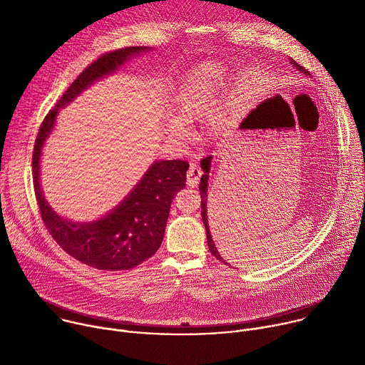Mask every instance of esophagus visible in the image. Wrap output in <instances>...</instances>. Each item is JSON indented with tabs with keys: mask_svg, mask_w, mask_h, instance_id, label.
Wrapping results in <instances>:
<instances>
[{
	"mask_svg": "<svg viewBox=\"0 0 365 365\" xmlns=\"http://www.w3.org/2000/svg\"><path fill=\"white\" fill-rule=\"evenodd\" d=\"M202 175H203V172H202V169L199 168V165L192 163V165L189 166L187 173H186V179H187L186 182H187V186H190V187L197 186V183H199V180H200Z\"/></svg>",
	"mask_w": 365,
	"mask_h": 365,
	"instance_id": "1",
	"label": "esophagus"
}]
</instances>
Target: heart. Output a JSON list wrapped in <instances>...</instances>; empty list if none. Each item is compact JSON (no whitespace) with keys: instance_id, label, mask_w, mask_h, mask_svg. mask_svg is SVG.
I'll list each match as a JSON object with an SVG mask.
<instances>
[{"instance_id":"b5f03b06","label":"heart","mask_w":365,"mask_h":365,"mask_svg":"<svg viewBox=\"0 0 365 365\" xmlns=\"http://www.w3.org/2000/svg\"><path fill=\"white\" fill-rule=\"evenodd\" d=\"M225 76L224 71L212 66L202 65L196 71L190 73L182 86L179 95L176 96L173 114L179 123H193L206 117L211 111H214L218 96L224 88ZM235 111V102L232 96L225 98L211 121L212 128H220L222 123L232 115ZM176 121L169 123L168 130L170 135L176 138H183L186 135L185 128Z\"/></svg>"}]
</instances>
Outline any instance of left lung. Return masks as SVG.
<instances>
[{
    "mask_svg": "<svg viewBox=\"0 0 365 365\" xmlns=\"http://www.w3.org/2000/svg\"><path fill=\"white\" fill-rule=\"evenodd\" d=\"M292 62L294 63V66H296V68H299V71H302V72H304V73H306V69H304V68L299 66L294 61H292ZM211 160H212V155H210V158H205V159L200 162V166H202V169H203V172H205V175L200 178V185H199V190H200V207H202V212H200V215H202V221H203L205 231H206L207 247H210V250H211L212 255H214V257H217V259H220V262H222L224 264H227V263H225V259H222V258H221V255H220V252H218V250H217V247H215V244H214L212 235H211V232H210V225H207V211H206V200H207V195H206V192H207V178H210V176H207V173H210Z\"/></svg>",
    "mask_w": 365,
    "mask_h": 365,
    "instance_id": "obj_1",
    "label": "left lung"
}]
</instances>
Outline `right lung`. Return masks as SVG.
<instances>
[{"mask_svg":"<svg viewBox=\"0 0 365 365\" xmlns=\"http://www.w3.org/2000/svg\"><path fill=\"white\" fill-rule=\"evenodd\" d=\"M145 48L130 46L111 50L88 65L65 91L55 108L44 117L33 148L34 195L46 230L69 255L98 270H130L159 250L172 200L186 186L189 163L185 160L155 162L111 214L89 224H75L59 217L44 200L38 179L41 147L53 128L59 108L93 81L114 72L130 56Z\"/></svg>","mask_w":365,"mask_h":365,"instance_id":"1","label":"right lung"}]
</instances>
